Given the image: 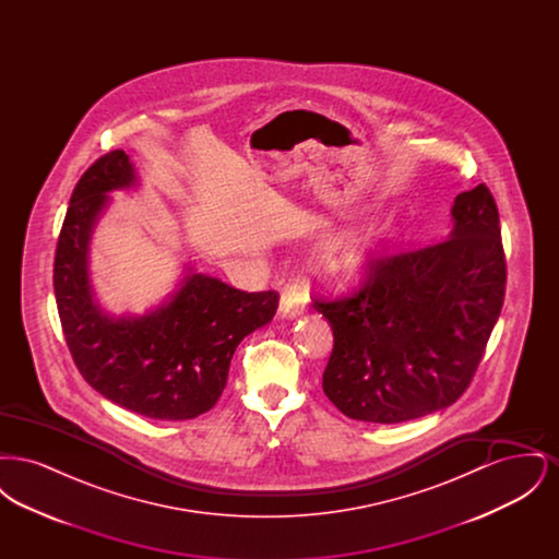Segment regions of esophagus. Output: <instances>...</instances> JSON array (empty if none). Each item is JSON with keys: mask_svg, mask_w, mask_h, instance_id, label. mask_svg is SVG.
<instances>
[{"mask_svg": "<svg viewBox=\"0 0 559 559\" xmlns=\"http://www.w3.org/2000/svg\"><path fill=\"white\" fill-rule=\"evenodd\" d=\"M306 310V287L299 281L289 283L283 292H281V304H278V312L285 319H295Z\"/></svg>", "mask_w": 559, "mask_h": 559, "instance_id": "1", "label": "esophagus"}]
</instances>
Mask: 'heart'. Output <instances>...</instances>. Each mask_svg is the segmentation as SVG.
Wrapping results in <instances>:
<instances>
[{"mask_svg": "<svg viewBox=\"0 0 559 559\" xmlns=\"http://www.w3.org/2000/svg\"><path fill=\"white\" fill-rule=\"evenodd\" d=\"M390 239V228L365 226L324 247L322 266L340 287L360 285Z\"/></svg>", "mask_w": 559, "mask_h": 559, "instance_id": "heart-1", "label": "heart"}]
</instances>
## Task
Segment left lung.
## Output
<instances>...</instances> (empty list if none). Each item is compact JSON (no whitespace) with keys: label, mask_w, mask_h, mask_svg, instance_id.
Listing matches in <instances>:
<instances>
[{"label":"left lung","mask_w":559,"mask_h":559,"mask_svg":"<svg viewBox=\"0 0 559 559\" xmlns=\"http://www.w3.org/2000/svg\"><path fill=\"white\" fill-rule=\"evenodd\" d=\"M449 239L385 247L352 293L314 297L331 322L322 390L346 417L402 424L463 396L506 299L499 210L486 185L461 192Z\"/></svg>","instance_id":"obj_1"}]
</instances>
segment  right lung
<instances>
[{
  "label": "right lung",
  "instance_id": "obj_1",
  "mask_svg": "<svg viewBox=\"0 0 559 559\" xmlns=\"http://www.w3.org/2000/svg\"><path fill=\"white\" fill-rule=\"evenodd\" d=\"M132 185L133 165L123 151L103 155L81 176L56 242L58 317L78 369L98 394L148 419H194L226 388L240 342L274 317L278 293L239 292L190 272L155 312L105 314L87 281V242L107 192Z\"/></svg>",
  "mask_w": 559,
  "mask_h": 559
}]
</instances>
